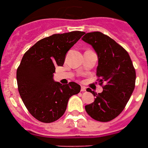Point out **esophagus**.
Instances as JSON below:
<instances>
[{
  "label": "esophagus",
  "mask_w": 148,
  "mask_h": 148,
  "mask_svg": "<svg viewBox=\"0 0 148 148\" xmlns=\"http://www.w3.org/2000/svg\"><path fill=\"white\" fill-rule=\"evenodd\" d=\"M86 90V87H84V86H82L81 87V92H85Z\"/></svg>",
  "instance_id": "34e87169"
}]
</instances>
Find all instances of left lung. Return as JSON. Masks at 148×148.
<instances>
[{"instance_id": "left-lung-1", "label": "left lung", "mask_w": 148, "mask_h": 148, "mask_svg": "<svg viewBox=\"0 0 148 148\" xmlns=\"http://www.w3.org/2000/svg\"><path fill=\"white\" fill-rule=\"evenodd\" d=\"M92 45L99 60L96 75L102 92H88L95 96L94 102L85 106L96 121L107 122L121 114L134 89L136 73L129 54L121 46L101 32H92L82 38Z\"/></svg>"}]
</instances>
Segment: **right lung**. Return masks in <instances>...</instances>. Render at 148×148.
Segmentation results:
<instances>
[{
	"instance_id": "right-lung-1",
	"label": "right lung",
	"mask_w": 148,
	"mask_h": 148,
	"mask_svg": "<svg viewBox=\"0 0 148 148\" xmlns=\"http://www.w3.org/2000/svg\"><path fill=\"white\" fill-rule=\"evenodd\" d=\"M85 34H53L36 42L23 55L16 70L18 91L28 112L41 122L51 123L66 112L69 98L80 92L74 82L53 80L56 66H62L67 52Z\"/></svg>"
}]
</instances>
